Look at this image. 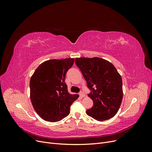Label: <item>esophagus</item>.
<instances>
[{
  "label": "esophagus",
  "mask_w": 152,
  "mask_h": 152,
  "mask_svg": "<svg viewBox=\"0 0 152 152\" xmlns=\"http://www.w3.org/2000/svg\"><path fill=\"white\" fill-rule=\"evenodd\" d=\"M79 94H80V96L81 98H84L85 96H86V95H85L84 93H83V92H80Z\"/></svg>",
  "instance_id": "obj_1"
}]
</instances>
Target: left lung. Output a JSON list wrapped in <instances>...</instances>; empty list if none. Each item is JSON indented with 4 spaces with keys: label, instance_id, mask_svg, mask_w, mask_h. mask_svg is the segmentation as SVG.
Returning <instances> with one entry per match:
<instances>
[{
    "label": "left lung",
    "instance_id": "left-lung-1",
    "mask_svg": "<svg viewBox=\"0 0 152 152\" xmlns=\"http://www.w3.org/2000/svg\"><path fill=\"white\" fill-rule=\"evenodd\" d=\"M75 63L92 91L88 96L93 101V106L86 111L87 115L98 121L113 117L123 98L122 77L116 68L97 57L78 58Z\"/></svg>",
    "mask_w": 152,
    "mask_h": 152
}]
</instances>
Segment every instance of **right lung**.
<instances>
[{"label": "right lung", "instance_id": "right-lung-1", "mask_svg": "<svg viewBox=\"0 0 152 152\" xmlns=\"http://www.w3.org/2000/svg\"><path fill=\"white\" fill-rule=\"evenodd\" d=\"M74 63L73 58L49 59L37 68L30 81L32 106L43 120L58 122L70 113L78 94L68 93L65 76Z\"/></svg>", "mask_w": 152, "mask_h": 152}]
</instances>
